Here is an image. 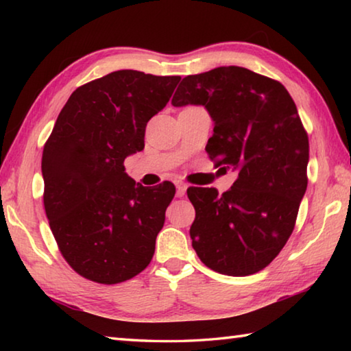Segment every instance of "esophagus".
I'll use <instances>...</instances> for the list:
<instances>
[{
    "instance_id": "esophagus-1",
    "label": "esophagus",
    "mask_w": 351,
    "mask_h": 351,
    "mask_svg": "<svg viewBox=\"0 0 351 351\" xmlns=\"http://www.w3.org/2000/svg\"><path fill=\"white\" fill-rule=\"evenodd\" d=\"M186 192H187V184H184V182H176V197H184V195H186Z\"/></svg>"
}]
</instances>
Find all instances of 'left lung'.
Here are the masks:
<instances>
[{
  "mask_svg": "<svg viewBox=\"0 0 351 351\" xmlns=\"http://www.w3.org/2000/svg\"><path fill=\"white\" fill-rule=\"evenodd\" d=\"M173 106L201 105L213 121L206 145L217 165L239 171L228 192L190 187V239L199 260L226 276H249L274 260L306 192L308 136L282 83L240 66L184 77Z\"/></svg>",
  "mask_w": 351,
  "mask_h": 351,
  "instance_id": "8db88e82",
  "label": "left lung"
}]
</instances>
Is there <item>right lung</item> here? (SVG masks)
Wrapping results in <instances>:
<instances>
[{
    "instance_id": "1",
    "label": "right lung",
    "mask_w": 351,
    "mask_h": 351,
    "mask_svg": "<svg viewBox=\"0 0 351 351\" xmlns=\"http://www.w3.org/2000/svg\"><path fill=\"white\" fill-rule=\"evenodd\" d=\"M180 80L121 69L86 83L71 94L45 144L46 217L64 260L88 280L125 282L153 258L175 186L136 184L123 161L144 150L147 122Z\"/></svg>"
}]
</instances>
